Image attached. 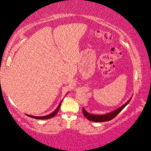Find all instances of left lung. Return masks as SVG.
<instances>
[{
    "label": "left lung",
    "mask_w": 151,
    "mask_h": 151,
    "mask_svg": "<svg viewBox=\"0 0 151 151\" xmlns=\"http://www.w3.org/2000/svg\"><path fill=\"white\" fill-rule=\"evenodd\" d=\"M131 99L132 98L130 99L126 103L123 104L122 106H121V107H119V108H118L117 109L114 110V111L109 112V113L105 114H92L88 113V112H87L85 111V109L83 108V114L85 116L86 118L88 120L93 122H106V121H111V120L113 119L114 117L117 115V114H119L122 110L129 103V102L131 101Z\"/></svg>",
    "instance_id": "obj_1"
}]
</instances>
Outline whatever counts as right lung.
<instances>
[{"instance_id":"right-lung-1","label":"right lung","mask_w":151,"mask_h":151,"mask_svg":"<svg viewBox=\"0 0 151 151\" xmlns=\"http://www.w3.org/2000/svg\"><path fill=\"white\" fill-rule=\"evenodd\" d=\"M61 103H62V101L60 102L59 105L58 106V107L57 109H56L55 111L54 112H52V113H50L49 114H48V115H46V116H32V115H29V114H27V116H29L30 118H33V119H40V120H45V119H51L52 118V117H54L56 114H57V112H58L60 109V107L61 105Z\"/></svg>"}]
</instances>
